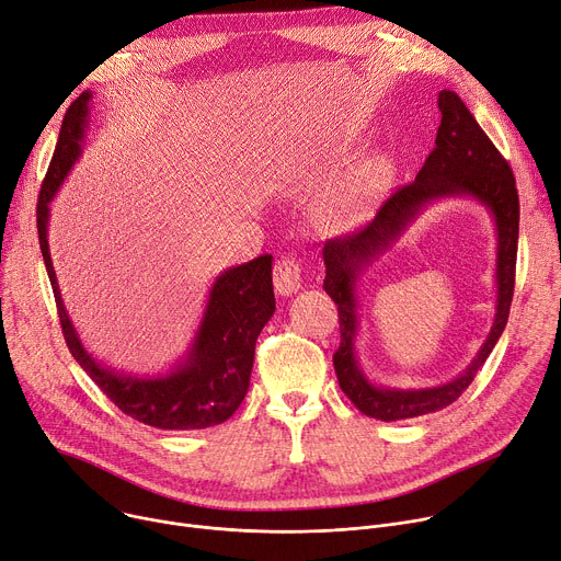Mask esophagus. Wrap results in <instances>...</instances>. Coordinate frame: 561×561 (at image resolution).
Wrapping results in <instances>:
<instances>
[{
	"label": "esophagus",
	"mask_w": 561,
	"mask_h": 561,
	"mask_svg": "<svg viewBox=\"0 0 561 561\" xmlns=\"http://www.w3.org/2000/svg\"><path fill=\"white\" fill-rule=\"evenodd\" d=\"M273 284L279 295H293L302 288V266L295 254H282L275 261Z\"/></svg>",
	"instance_id": "1"
}]
</instances>
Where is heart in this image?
Segmentation results:
<instances>
[{"label":"heart","instance_id":"obj_1","mask_svg":"<svg viewBox=\"0 0 561 561\" xmlns=\"http://www.w3.org/2000/svg\"><path fill=\"white\" fill-rule=\"evenodd\" d=\"M392 178V164L386 158L367 162L345 186L327 196L318 207V226L327 232H339L352 228L360 220L365 203L379 194Z\"/></svg>","mask_w":561,"mask_h":561}]
</instances>
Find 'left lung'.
Returning <instances> with one entry per match:
<instances>
[{"instance_id":"obj_1","label":"left lung","mask_w":561,"mask_h":561,"mask_svg":"<svg viewBox=\"0 0 561 561\" xmlns=\"http://www.w3.org/2000/svg\"><path fill=\"white\" fill-rule=\"evenodd\" d=\"M437 107L442 112V122L435 148L428 153L415 182L397 190L365 228L347 237L329 239L322 248L327 266L324 290L339 305L341 320V345L333 354L335 377H339L341 390L363 415L383 422L420 417L454 403L469 388L478 369L499 343L514 295L518 245V194L514 173L456 92L442 90ZM444 195H471L488 206L497 220V318L489 341L458 380L422 391L379 389L366 381L353 352L357 325L355 279L365 265L398 238L426 202Z\"/></svg>"}]
</instances>
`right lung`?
<instances>
[{
    "label": "right lung",
    "mask_w": 561,
    "mask_h": 561,
    "mask_svg": "<svg viewBox=\"0 0 561 561\" xmlns=\"http://www.w3.org/2000/svg\"><path fill=\"white\" fill-rule=\"evenodd\" d=\"M90 99L92 94L83 92L65 112L60 137L35 209L37 237H41L65 343L101 392L128 417L164 431H198L222 424L234 415L248 392L256 339L275 313L273 256L261 254L248 264L218 275L186 360L171 369L167 377H126L96 363L85 352L65 311L47 241L49 203L71 164L81 156Z\"/></svg>",
    "instance_id": "1"
}]
</instances>
